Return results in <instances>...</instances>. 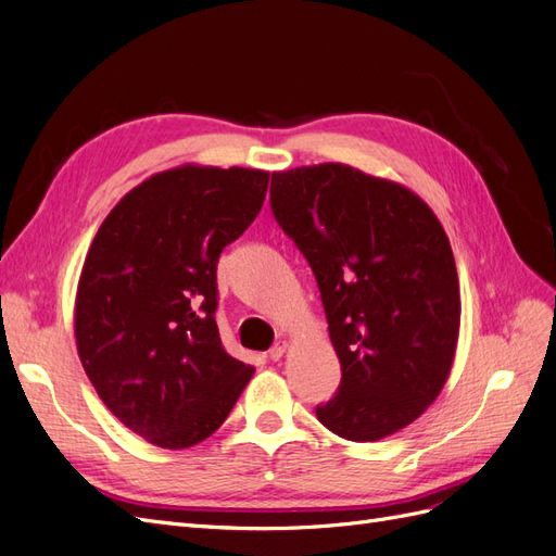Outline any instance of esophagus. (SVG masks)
I'll list each match as a JSON object with an SVG mask.
<instances>
[{"label":"esophagus","instance_id":"obj_1","mask_svg":"<svg viewBox=\"0 0 556 556\" xmlns=\"http://www.w3.org/2000/svg\"><path fill=\"white\" fill-rule=\"evenodd\" d=\"M285 350H288V341H278L271 350H268V357H271L274 362H278L285 355Z\"/></svg>","mask_w":556,"mask_h":556}]
</instances>
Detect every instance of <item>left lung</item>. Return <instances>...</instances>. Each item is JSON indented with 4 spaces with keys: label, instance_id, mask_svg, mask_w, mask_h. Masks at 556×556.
<instances>
[{
    "label": "left lung",
    "instance_id": "8db88e82",
    "mask_svg": "<svg viewBox=\"0 0 556 556\" xmlns=\"http://www.w3.org/2000/svg\"><path fill=\"white\" fill-rule=\"evenodd\" d=\"M271 211L308 260L341 387L317 419L345 441L387 439L441 394L462 299L447 233L406 185L325 162L271 176Z\"/></svg>",
    "mask_w": 556,
    "mask_h": 556
}]
</instances>
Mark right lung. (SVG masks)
Wrapping results in <instances>:
<instances>
[{
  "label": "right lung",
  "mask_w": 556,
  "mask_h": 556,
  "mask_svg": "<svg viewBox=\"0 0 556 556\" xmlns=\"http://www.w3.org/2000/svg\"><path fill=\"white\" fill-rule=\"evenodd\" d=\"M266 188L260 169L176 166L117 201L88 250L74 308L80 364L104 406L157 447L206 441L255 374L223 348L215 274Z\"/></svg>",
  "instance_id": "obj_1"
}]
</instances>
